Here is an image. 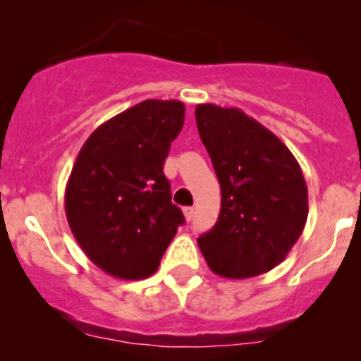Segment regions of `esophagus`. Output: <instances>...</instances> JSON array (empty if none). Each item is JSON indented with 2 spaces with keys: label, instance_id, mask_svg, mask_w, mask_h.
<instances>
[{
  "label": "esophagus",
  "instance_id": "obj_1",
  "mask_svg": "<svg viewBox=\"0 0 361 361\" xmlns=\"http://www.w3.org/2000/svg\"><path fill=\"white\" fill-rule=\"evenodd\" d=\"M183 214H185L186 221L190 222V221H192V219H193V215H195V209H193V207H185Z\"/></svg>",
  "mask_w": 361,
  "mask_h": 361
}]
</instances>
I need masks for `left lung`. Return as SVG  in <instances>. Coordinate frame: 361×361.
I'll return each mask as SVG.
<instances>
[{
	"instance_id": "8db88e82",
	"label": "left lung",
	"mask_w": 361,
	"mask_h": 361,
	"mask_svg": "<svg viewBox=\"0 0 361 361\" xmlns=\"http://www.w3.org/2000/svg\"><path fill=\"white\" fill-rule=\"evenodd\" d=\"M222 192L221 214L198 247L215 275L251 279L280 264L307 221V185L288 147L239 109H195Z\"/></svg>"
}]
</instances>
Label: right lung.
I'll return each instance as SVG.
<instances>
[{"mask_svg":"<svg viewBox=\"0 0 361 361\" xmlns=\"http://www.w3.org/2000/svg\"><path fill=\"white\" fill-rule=\"evenodd\" d=\"M183 122L181 102H140L102 123L76 157L66 217L85 255L111 276H151L185 222L163 173Z\"/></svg>","mask_w":361,"mask_h":361,"instance_id":"1","label":"right lung"}]
</instances>
